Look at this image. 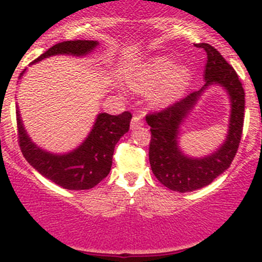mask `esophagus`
<instances>
[{
    "label": "esophagus",
    "instance_id": "esophagus-1",
    "mask_svg": "<svg viewBox=\"0 0 262 262\" xmlns=\"http://www.w3.org/2000/svg\"><path fill=\"white\" fill-rule=\"evenodd\" d=\"M144 125V120L141 118V116L139 115H135L131 120V128L132 130H136V128L141 127Z\"/></svg>",
    "mask_w": 262,
    "mask_h": 262
}]
</instances>
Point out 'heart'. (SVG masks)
Segmentation results:
<instances>
[{
	"label": "heart",
	"mask_w": 262,
	"mask_h": 262,
	"mask_svg": "<svg viewBox=\"0 0 262 262\" xmlns=\"http://www.w3.org/2000/svg\"><path fill=\"white\" fill-rule=\"evenodd\" d=\"M189 71L185 67L174 68L169 58H155L140 67L131 78V85L136 91L145 92L156 88L154 97L159 103H168L180 94L189 80Z\"/></svg>",
	"instance_id": "b5f03b06"
}]
</instances>
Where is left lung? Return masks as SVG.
<instances>
[{"label": "left lung", "mask_w": 262, "mask_h": 262, "mask_svg": "<svg viewBox=\"0 0 262 262\" xmlns=\"http://www.w3.org/2000/svg\"><path fill=\"white\" fill-rule=\"evenodd\" d=\"M195 47L207 54L206 84L203 88L191 92L166 108L146 115V122L151 131L149 147L151 170L161 184L179 193L201 189L227 170L238 150L244 130L245 91L236 71L212 45L202 42ZM213 82L222 85L230 94L232 102L228 139L223 147L211 157L203 159L188 158L177 149L179 125L203 90Z\"/></svg>", "instance_id": "obj_1"}]
</instances>
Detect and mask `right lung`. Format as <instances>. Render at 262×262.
Segmentation results:
<instances>
[{"label":"right lung","instance_id":"right-lung-1","mask_svg":"<svg viewBox=\"0 0 262 262\" xmlns=\"http://www.w3.org/2000/svg\"><path fill=\"white\" fill-rule=\"evenodd\" d=\"M97 44L98 42L92 40L59 42L35 59L34 63L56 54L84 55L93 50ZM131 118L132 115L128 111L117 116L101 113L90 136L77 150L67 155H53L37 147L29 139L17 111L18 145L29 164L53 183L69 190L91 189L110 174L115 146L121 136L130 130Z\"/></svg>","mask_w":262,"mask_h":262}]
</instances>
